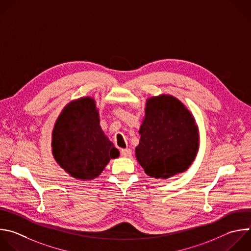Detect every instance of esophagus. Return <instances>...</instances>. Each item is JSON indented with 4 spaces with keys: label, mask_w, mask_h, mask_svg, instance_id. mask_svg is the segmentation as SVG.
<instances>
[{
    "label": "esophagus",
    "mask_w": 251,
    "mask_h": 251,
    "mask_svg": "<svg viewBox=\"0 0 251 251\" xmlns=\"http://www.w3.org/2000/svg\"><path fill=\"white\" fill-rule=\"evenodd\" d=\"M121 155L124 157H130L132 155V151L130 149H122L121 150Z\"/></svg>",
    "instance_id": "1"
}]
</instances>
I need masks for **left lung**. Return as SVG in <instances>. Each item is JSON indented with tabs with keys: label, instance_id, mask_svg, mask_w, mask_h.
I'll list each match as a JSON object with an SVG mask.
<instances>
[{
	"label": "left lung",
	"instance_id": "left-lung-1",
	"mask_svg": "<svg viewBox=\"0 0 251 251\" xmlns=\"http://www.w3.org/2000/svg\"><path fill=\"white\" fill-rule=\"evenodd\" d=\"M136 157L145 173L170 178L185 172L199 147L198 128L189 110L176 98L161 95L147 100Z\"/></svg>",
	"mask_w": 251,
	"mask_h": 251
}]
</instances>
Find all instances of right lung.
I'll return each instance as SVG.
<instances>
[{
	"label": "right lung",
	"mask_w": 251,
	"mask_h": 251,
	"mask_svg": "<svg viewBox=\"0 0 251 251\" xmlns=\"http://www.w3.org/2000/svg\"><path fill=\"white\" fill-rule=\"evenodd\" d=\"M52 151L66 173L81 180L98 177L108 161L119 155L100 128L99 110L91 98L65 106L52 133Z\"/></svg>",
	"instance_id": "add662e5"
}]
</instances>
